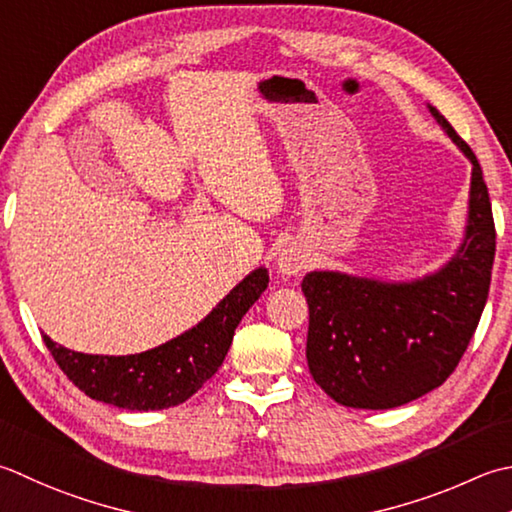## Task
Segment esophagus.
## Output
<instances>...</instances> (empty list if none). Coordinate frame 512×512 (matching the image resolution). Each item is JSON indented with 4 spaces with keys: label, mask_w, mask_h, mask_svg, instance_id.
I'll list each match as a JSON object with an SVG mask.
<instances>
[{
    "label": "esophagus",
    "mask_w": 512,
    "mask_h": 512,
    "mask_svg": "<svg viewBox=\"0 0 512 512\" xmlns=\"http://www.w3.org/2000/svg\"><path fill=\"white\" fill-rule=\"evenodd\" d=\"M306 268V250L302 244H288L277 257V270L286 277H295Z\"/></svg>",
    "instance_id": "34e87169"
}]
</instances>
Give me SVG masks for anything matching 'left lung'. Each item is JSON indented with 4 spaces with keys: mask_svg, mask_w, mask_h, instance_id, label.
<instances>
[{
    "mask_svg": "<svg viewBox=\"0 0 512 512\" xmlns=\"http://www.w3.org/2000/svg\"><path fill=\"white\" fill-rule=\"evenodd\" d=\"M428 110L473 166L464 239L455 255L404 282L342 270H313L302 282L310 375L348 408H397L442 386L488 299L495 224L482 166L446 117L430 104Z\"/></svg>",
    "mask_w": 512,
    "mask_h": 512,
    "instance_id": "left-lung-1",
    "label": "left lung"
}]
</instances>
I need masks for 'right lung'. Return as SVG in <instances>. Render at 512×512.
<instances>
[{
    "mask_svg": "<svg viewBox=\"0 0 512 512\" xmlns=\"http://www.w3.org/2000/svg\"><path fill=\"white\" fill-rule=\"evenodd\" d=\"M268 288L266 266L255 268L219 302L202 322L170 342L135 355H86L44 344L59 368L82 393L97 402L126 410H162L184 404L222 366L235 328Z\"/></svg>",
    "mask_w": 512,
    "mask_h": 512,
    "instance_id": "1",
    "label": "right lung"
}]
</instances>
